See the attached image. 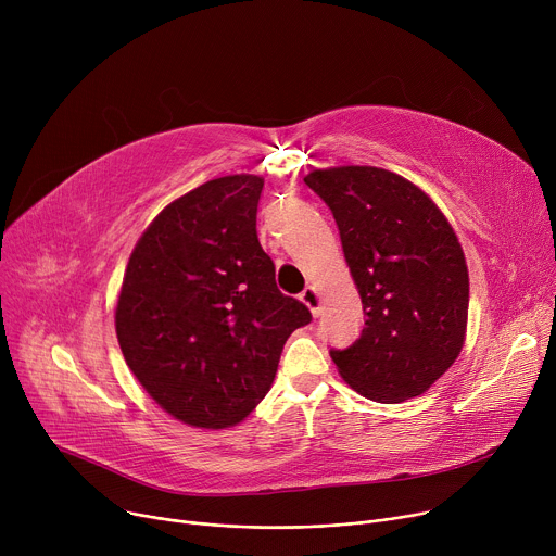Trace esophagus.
I'll return each mask as SVG.
<instances>
[{"label": "esophagus", "mask_w": 556, "mask_h": 556, "mask_svg": "<svg viewBox=\"0 0 556 556\" xmlns=\"http://www.w3.org/2000/svg\"><path fill=\"white\" fill-rule=\"evenodd\" d=\"M301 303L307 305V309L312 312V316H319L321 314V294L314 286H307L301 294H299Z\"/></svg>", "instance_id": "esophagus-1"}]
</instances>
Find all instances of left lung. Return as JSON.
I'll list each match as a JSON object with an SVG mask.
<instances>
[{
  "mask_svg": "<svg viewBox=\"0 0 556 556\" xmlns=\"http://www.w3.org/2000/svg\"><path fill=\"white\" fill-rule=\"evenodd\" d=\"M305 185L332 211L367 314L361 337L330 356L341 378L376 403L425 393L459 356L468 268L438 204L380 167L314 169Z\"/></svg>",
  "mask_w": 556,
  "mask_h": 556,
  "instance_id": "8db88e82",
  "label": "left lung"
}]
</instances>
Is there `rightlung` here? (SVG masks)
<instances>
[{"mask_svg": "<svg viewBox=\"0 0 556 556\" xmlns=\"http://www.w3.org/2000/svg\"><path fill=\"white\" fill-rule=\"evenodd\" d=\"M264 178L208 180L144 228L125 268L114 324L151 399L198 429L242 422L268 393L283 343L312 321L279 292L257 240Z\"/></svg>", "mask_w": 556, "mask_h": 556, "instance_id": "obj_1", "label": "right lung"}]
</instances>
